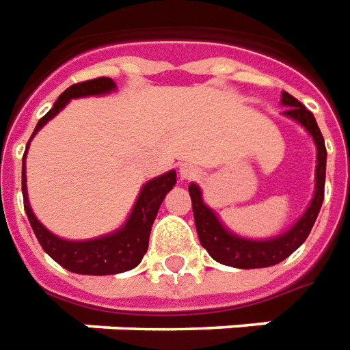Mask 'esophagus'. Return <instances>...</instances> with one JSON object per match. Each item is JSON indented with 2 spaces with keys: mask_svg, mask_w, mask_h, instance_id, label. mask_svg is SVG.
Returning <instances> with one entry per match:
<instances>
[{
  "mask_svg": "<svg viewBox=\"0 0 350 350\" xmlns=\"http://www.w3.org/2000/svg\"><path fill=\"white\" fill-rule=\"evenodd\" d=\"M179 175H180V179H185V180H190V179H196L198 177V170L196 167H192V165H180V170H179Z\"/></svg>",
  "mask_w": 350,
  "mask_h": 350,
  "instance_id": "esophagus-1",
  "label": "esophagus"
}]
</instances>
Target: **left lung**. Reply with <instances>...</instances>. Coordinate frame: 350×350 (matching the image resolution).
<instances>
[{
	"instance_id": "obj_1",
	"label": "left lung",
	"mask_w": 350,
	"mask_h": 350,
	"mask_svg": "<svg viewBox=\"0 0 350 350\" xmlns=\"http://www.w3.org/2000/svg\"><path fill=\"white\" fill-rule=\"evenodd\" d=\"M282 105L288 106L284 110V114L290 116L293 120H297L308 133L312 135L314 143H317V190H314V198L310 202L308 209L303 213L299 221L290 228L286 234L271 240H245L238 236L230 234L225 226L219 223V219L209 207L202 202V192L196 185H190V200H192V211H194V223L198 230L200 244L204 245L207 253L215 259L217 262H223L228 267L236 269H262V267H272L276 262L284 261L286 257H290L310 234L312 225L317 221L318 211L324 202V185H326V144L324 137L318 129L317 120L310 110L301 105L295 97H291L290 93H282Z\"/></svg>"
}]
</instances>
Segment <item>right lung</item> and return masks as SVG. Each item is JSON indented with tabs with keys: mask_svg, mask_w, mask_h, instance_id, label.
Here are the masks:
<instances>
[{
	"mask_svg": "<svg viewBox=\"0 0 350 350\" xmlns=\"http://www.w3.org/2000/svg\"><path fill=\"white\" fill-rule=\"evenodd\" d=\"M116 88V83L110 78H95L88 81H79L70 85L53 105L47 114L43 116L33 129L32 137L36 131H40L43 124H47L55 114H59L60 110L66 106L70 98L88 97V95H103ZM30 144V141H28ZM26 158V152H24ZM24 158H23V196H24V209L28 221L32 225V230L38 242L42 244L43 252L49 255L51 259L59 262L60 267H64L70 272H78V274H118L135 269L139 262L143 261L144 253L148 250V236L154 219L158 215L161 202L165 198V194L173 189V185L177 183L175 171H170L165 175H160L150 183H146L137 198L131 215L118 232L114 234L88 240V242H70L62 240L51 234L49 230L36 219L32 213V207L28 204V194H26V175H24Z\"/></svg>",
	"mask_w": 350,
	"mask_h": 350,
	"instance_id": "add662e5",
	"label": "right lung"
}]
</instances>
